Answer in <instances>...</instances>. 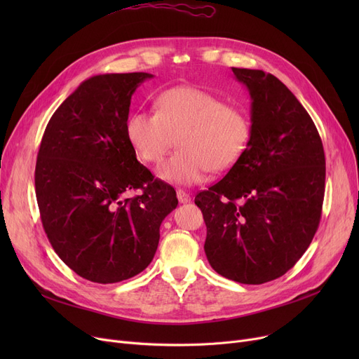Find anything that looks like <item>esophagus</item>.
<instances>
[{"instance_id": "1", "label": "esophagus", "mask_w": 359, "mask_h": 359, "mask_svg": "<svg viewBox=\"0 0 359 359\" xmlns=\"http://www.w3.org/2000/svg\"><path fill=\"white\" fill-rule=\"evenodd\" d=\"M176 195H177V199H179V202H180V203H187V202H191V195L187 194L186 191H183V189L176 191Z\"/></svg>"}]
</instances>
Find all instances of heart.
I'll use <instances>...</instances> for the list:
<instances>
[{"instance_id":"heart-1","label":"heart","mask_w":359,"mask_h":359,"mask_svg":"<svg viewBox=\"0 0 359 359\" xmlns=\"http://www.w3.org/2000/svg\"><path fill=\"white\" fill-rule=\"evenodd\" d=\"M154 109L132 111L125 134L145 163H158L177 137L179 149L158 168V176L170 183L195 184L210 170L225 172L249 145L248 113L205 90L184 86L164 90Z\"/></svg>"}]
</instances>
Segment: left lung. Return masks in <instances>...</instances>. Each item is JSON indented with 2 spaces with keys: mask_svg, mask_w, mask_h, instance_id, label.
Returning <instances> with one entry per match:
<instances>
[{
  "mask_svg": "<svg viewBox=\"0 0 359 359\" xmlns=\"http://www.w3.org/2000/svg\"><path fill=\"white\" fill-rule=\"evenodd\" d=\"M252 97V135L241 158L195 196L212 269L259 285L287 273L309 249L325 198L322 138L288 87L262 69L233 68Z\"/></svg>",
  "mask_w": 359,
  "mask_h": 359,
  "instance_id": "left-lung-1",
  "label": "left lung"
}]
</instances>
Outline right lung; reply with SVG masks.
<instances>
[{
	"label": "right lung",
	"mask_w": 359,
	"mask_h": 359,
	"mask_svg": "<svg viewBox=\"0 0 359 359\" xmlns=\"http://www.w3.org/2000/svg\"><path fill=\"white\" fill-rule=\"evenodd\" d=\"M153 75L103 74L55 110L36 160L43 230L68 268L97 284L142 272L153 260L176 191L137 160L125 134L130 97ZM140 189L134 198L126 195Z\"/></svg>",
	"instance_id": "1"
}]
</instances>
